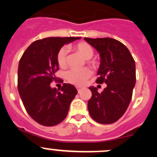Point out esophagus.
<instances>
[{"label": "esophagus", "mask_w": 157, "mask_h": 157, "mask_svg": "<svg viewBox=\"0 0 157 157\" xmlns=\"http://www.w3.org/2000/svg\"><path fill=\"white\" fill-rule=\"evenodd\" d=\"M77 90H78V92L80 93L82 90V88H81V87H77Z\"/></svg>", "instance_id": "1"}]
</instances>
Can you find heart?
Instances as JSON below:
<instances>
[{
  "label": "heart",
  "instance_id": "b5f03b06",
  "mask_svg": "<svg viewBox=\"0 0 157 157\" xmlns=\"http://www.w3.org/2000/svg\"><path fill=\"white\" fill-rule=\"evenodd\" d=\"M75 50L79 52L86 59H90L94 56V50L93 47L87 42H80L75 46ZM68 49L63 47L57 53V62L60 67H65L67 63ZM93 72L90 68L85 67L82 69H71L66 73L67 80L71 84L76 86H82L86 80L92 75Z\"/></svg>",
  "mask_w": 157,
  "mask_h": 157
}]
</instances>
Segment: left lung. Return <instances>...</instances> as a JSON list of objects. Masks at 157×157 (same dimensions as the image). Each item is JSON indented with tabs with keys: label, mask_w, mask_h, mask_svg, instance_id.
Wrapping results in <instances>:
<instances>
[{
	"label": "left lung",
	"mask_w": 157,
	"mask_h": 157,
	"mask_svg": "<svg viewBox=\"0 0 157 157\" xmlns=\"http://www.w3.org/2000/svg\"><path fill=\"white\" fill-rule=\"evenodd\" d=\"M84 39L98 51L101 64L96 82L106 83L101 94L90 87L92 97L88 110L94 120L101 124L117 121L125 113L136 82L135 62L128 48L118 40L103 37Z\"/></svg>",
	"instance_id": "obj_1"
}]
</instances>
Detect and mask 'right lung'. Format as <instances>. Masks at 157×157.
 <instances>
[{"label":"right lung","mask_w":157,"mask_h":157,"mask_svg":"<svg viewBox=\"0 0 157 157\" xmlns=\"http://www.w3.org/2000/svg\"><path fill=\"white\" fill-rule=\"evenodd\" d=\"M80 38L52 37L37 40L19 60L18 90L29 116L41 125L52 127L61 123L78 94L73 85L63 83L56 90L50 83L57 80L55 73L59 70V50L64 44Z\"/></svg>","instance_id":"right-lung-1"}]
</instances>
